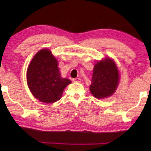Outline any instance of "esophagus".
<instances>
[{"mask_svg": "<svg viewBox=\"0 0 151 151\" xmlns=\"http://www.w3.org/2000/svg\"><path fill=\"white\" fill-rule=\"evenodd\" d=\"M73 81L74 82H81V79L80 78H73Z\"/></svg>", "mask_w": 151, "mask_h": 151, "instance_id": "34e87169", "label": "esophagus"}]
</instances>
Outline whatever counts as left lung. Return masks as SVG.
I'll list each match as a JSON object with an SVG mask.
<instances>
[{
    "label": "left lung",
    "mask_w": 151,
    "mask_h": 151,
    "mask_svg": "<svg viewBox=\"0 0 151 151\" xmlns=\"http://www.w3.org/2000/svg\"><path fill=\"white\" fill-rule=\"evenodd\" d=\"M119 79V70L114 61L106 58L95 65L89 89L96 98H107L114 93Z\"/></svg>",
    "instance_id": "1"
}]
</instances>
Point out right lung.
Returning a JSON list of instances; mask_svg holds the SVG:
<instances>
[{
  "label": "right lung",
  "mask_w": 151,
  "mask_h": 151,
  "mask_svg": "<svg viewBox=\"0 0 151 151\" xmlns=\"http://www.w3.org/2000/svg\"><path fill=\"white\" fill-rule=\"evenodd\" d=\"M32 93L43 103L50 104L62 97L63 89L71 83L61 76L58 63L49 49L40 50L32 60L27 73Z\"/></svg>",
  "instance_id": "1"
}]
</instances>
